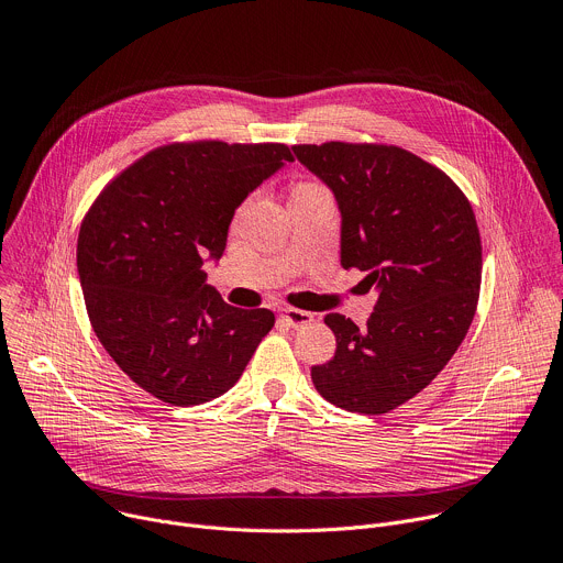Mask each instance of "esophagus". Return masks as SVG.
<instances>
[{
	"label": "esophagus",
	"mask_w": 563,
	"mask_h": 563,
	"mask_svg": "<svg viewBox=\"0 0 563 563\" xmlns=\"http://www.w3.org/2000/svg\"><path fill=\"white\" fill-rule=\"evenodd\" d=\"M280 318H283V323H285V325H289V328L298 330V328H305V325H309V323H311V320H313V313L302 311V309L287 307V309H280Z\"/></svg>",
	"instance_id": "obj_1"
}]
</instances>
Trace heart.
I'll use <instances>...</instances> for the list:
<instances>
[{
    "label": "heart",
    "mask_w": 563,
    "mask_h": 563,
    "mask_svg": "<svg viewBox=\"0 0 563 563\" xmlns=\"http://www.w3.org/2000/svg\"><path fill=\"white\" fill-rule=\"evenodd\" d=\"M309 187H311V185H300L298 189H309Z\"/></svg>",
    "instance_id": "obj_1"
}]
</instances>
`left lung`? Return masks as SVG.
<instances>
[{
    "label": "left lung",
    "instance_id": "left-lung-1",
    "mask_svg": "<svg viewBox=\"0 0 563 563\" xmlns=\"http://www.w3.org/2000/svg\"><path fill=\"white\" fill-rule=\"evenodd\" d=\"M298 163L341 211V265L376 291L367 325L328 313L336 354L311 367L336 408L385 415L417 396L463 343L481 287V238L463 191L419 155L385 144H298Z\"/></svg>",
    "mask_w": 563,
    "mask_h": 563
}]
</instances>
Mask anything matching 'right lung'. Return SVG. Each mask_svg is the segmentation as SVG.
<instances>
[{
  "mask_svg": "<svg viewBox=\"0 0 563 563\" xmlns=\"http://www.w3.org/2000/svg\"><path fill=\"white\" fill-rule=\"evenodd\" d=\"M285 144L191 142L146 153L96 200L77 238L91 325L118 367L165 404L218 398L274 328L207 285L235 209L291 163Z\"/></svg>",
  "mask_w": 563,
  "mask_h": 563,
  "instance_id": "1",
  "label": "right lung"
}]
</instances>
